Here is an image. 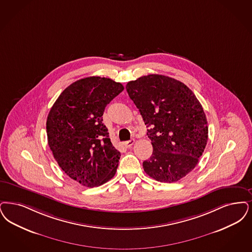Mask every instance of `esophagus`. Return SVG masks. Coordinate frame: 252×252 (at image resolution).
<instances>
[{
	"label": "esophagus",
	"instance_id": "esophagus-1",
	"mask_svg": "<svg viewBox=\"0 0 252 252\" xmlns=\"http://www.w3.org/2000/svg\"><path fill=\"white\" fill-rule=\"evenodd\" d=\"M134 142L135 141L134 140H130V141H125L124 142V145H125V147H126V148H129L131 147L133 144H134Z\"/></svg>",
	"mask_w": 252,
	"mask_h": 252
}]
</instances>
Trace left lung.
<instances>
[{
    "instance_id": "obj_1",
    "label": "left lung",
    "mask_w": 252,
    "mask_h": 252,
    "mask_svg": "<svg viewBox=\"0 0 252 252\" xmlns=\"http://www.w3.org/2000/svg\"><path fill=\"white\" fill-rule=\"evenodd\" d=\"M126 89L153 145L143 170L157 181L180 180L196 167L208 140L201 103L186 84L163 75L143 76L129 81Z\"/></svg>"
}]
</instances>
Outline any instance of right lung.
I'll list each match as a JSON object with an SVG mask.
<instances>
[{
    "label": "right lung",
    "mask_w": 252,
    "mask_h": 252,
    "mask_svg": "<svg viewBox=\"0 0 252 252\" xmlns=\"http://www.w3.org/2000/svg\"><path fill=\"white\" fill-rule=\"evenodd\" d=\"M123 90L111 79L84 78L63 91L49 112L47 135L53 157L82 186L98 187L116 172L121 154L112 145L102 115Z\"/></svg>",
    "instance_id": "obj_1"
}]
</instances>
